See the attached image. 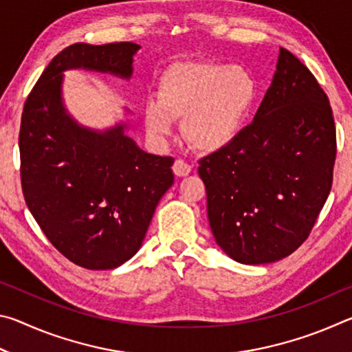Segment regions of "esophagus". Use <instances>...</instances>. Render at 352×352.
Listing matches in <instances>:
<instances>
[{"label":"esophagus","mask_w":352,"mask_h":352,"mask_svg":"<svg viewBox=\"0 0 352 352\" xmlns=\"http://www.w3.org/2000/svg\"><path fill=\"white\" fill-rule=\"evenodd\" d=\"M172 169H174V174L177 177H186L189 172H190V164H188L184 160L178 158L174 162V166H172Z\"/></svg>","instance_id":"esophagus-1"}]
</instances>
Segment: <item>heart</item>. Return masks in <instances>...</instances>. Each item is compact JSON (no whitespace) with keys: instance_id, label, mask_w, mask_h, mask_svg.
I'll use <instances>...</instances> for the list:
<instances>
[{"instance_id":"obj_1","label":"heart","mask_w":352,"mask_h":352,"mask_svg":"<svg viewBox=\"0 0 352 352\" xmlns=\"http://www.w3.org/2000/svg\"><path fill=\"white\" fill-rule=\"evenodd\" d=\"M254 76L241 65L177 62L158 80L157 100L144 107L148 133L163 138L174 119L195 151L214 153L228 147L245 127L258 100Z\"/></svg>"}]
</instances>
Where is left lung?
I'll return each mask as SVG.
<instances>
[{
	"mask_svg": "<svg viewBox=\"0 0 352 352\" xmlns=\"http://www.w3.org/2000/svg\"><path fill=\"white\" fill-rule=\"evenodd\" d=\"M332 109L314 74L281 47L253 122L201 158L208 220L217 245L241 264H269L307 239L332 186Z\"/></svg>",
	"mask_w": 352,
	"mask_h": 352,
	"instance_id": "left-lung-1",
	"label": "left lung"
}]
</instances>
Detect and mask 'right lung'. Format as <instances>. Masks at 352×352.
Returning a JSON list of instances; mask_svg holds the SVG:
<instances>
[{
	"label": "right lung",
	"instance_id": "1",
	"mask_svg": "<svg viewBox=\"0 0 352 352\" xmlns=\"http://www.w3.org/2000/svg\"><path fill=\"white\" fill-rule=\"evenodd\" d=\"M140 47L132 41L65 47L23 109L19 144L26 205L52 245L83 269H116L138 252L155 208L174 184V158L141 151L124 122L104 132L79 126L63 105V71L130 79Z\"/></svg>",
	"mask_w": 352,
	"mask_h": 352
}]
</instances>
